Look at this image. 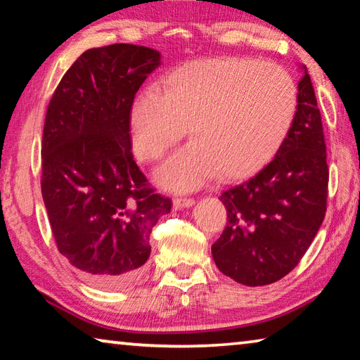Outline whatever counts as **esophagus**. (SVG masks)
Segmentation results:
<instances>
[{
  "label": "esophagus",
  "mask_w": 360,
  "mask_h": 360,
  "mask_svg": "<svg viewBox=\"0 0 360 360\" xmlns=\"http://www.w3.org/2000/svg\"><path fill=\"white\" fill-rule=\"evenodd\" d=\"M174 208L176 210H184V208H191L192 205H195L193 198H174Z\"/></svg>",
  "instance_id": "34e87169"
}]
</instances>
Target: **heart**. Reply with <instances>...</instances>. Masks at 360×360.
Masks as SVG:
<instances>
[{
	"mask_svg": "<svg viewBox=\"0 0 360 360\" xmlns=\"http://www.w3.org/2000/svg\"><path fill=\"white\" fill-rule=\"evenodd\" d=\"M297 109V85L283 66L252 58H208L178 66L162 92L148 89L130 108L133 149L157 160L188 125L192 143L157 169L173 191H193L217 173L240 179L270 160Z\"/></svg>",
	"mask_w": 360,
	"mask_h": 360,
	"instance_id": "heart-1",
	"label": "heart"
}]
</instances>
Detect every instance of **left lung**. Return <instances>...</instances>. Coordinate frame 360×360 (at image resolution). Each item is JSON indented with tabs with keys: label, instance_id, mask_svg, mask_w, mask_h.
Masks as SVG:
<instances>
[{
	"label": "left lung",
	"instance_id": "1",
	"mask_svg": "<svg viewBox=\"0 0 360 360\" xmlns=\"http://www.w3.org/2000/svg\"><path fill=\"white\" fill-rule=\"evenodd\" d=\"M302 70L297 111L275 158L221 195L227 227L211 246L212 259L225 276L252 288L294 270L326 216L324 131L311 79Z\"/></svg>",
	"mask_w": 360,
	"mask_h": 360
}]
</instances>
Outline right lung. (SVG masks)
Segmentation results:
<instances>
[{
    "label": "right lung",
    "mask_w": 360,
    "mask_h": 360,
    "mask_svg": "<svg viewBox=\"0 0 360 360\" xmlns=\"http://www.w3.org/2000/svg\"><path fill=\"white\" fill-rule=\"evenodd\" d=\"M158 65L160 52L150 47L89 49L47 108L42 200L60 254L96 288L120 289L139 278L152 227L172 211L131 154V103Z\"/></svg>",
    "instance_id": "obj_1"
}]
</instances>
